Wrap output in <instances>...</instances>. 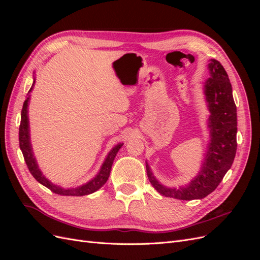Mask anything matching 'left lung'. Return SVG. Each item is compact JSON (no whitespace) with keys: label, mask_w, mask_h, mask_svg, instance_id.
I'll return each instance as SVG.
<instances>
[{"label":"left lung","mask_w":260,"mask_h":260,"mask_svg":"<svg viewBox=\"0 0 260 260\" xmlns=\"http://www.w3.org/2000/svg\"><path fill=\"white\" fill-rule=\"evenodd\" d=\"M210 78L205 83V95L210 111V144L199 176L191 183L176 190L158 183L146 165L149 182L164 196L183 201L206 198L221 182L232 166L237 153L238 118L232 85L223 66L216 59L209 62Z\"/></svg>","instance_id":"left-lung-1"}]
</instances>
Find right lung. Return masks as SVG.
<instances>
[{
	"label": "right lung",
	"mask_w": 260,
	"mask_h": 260,
	"mask_svg": "<svg viewBox=\"0 0 260 260\" xmlns=\"http://www.w3.org/2000/svg\"><path fill=\"white\" fill-rule=\"evenodd\" d=\"M34 84H35V81H34ZM34 84H32V86H34ZM32 86L30 88L29 92L32 90ZM28 100H29V98H27V100L23 102L22 109H21V119H20V125H19V146H20L23 158H25V161H26L27 167L30 171V174L34 176V178L38 181L39 183H41L42 185L50 188L53 193L58 194V195L83 196V195H88V194H91L93 192L98 191L101 186H103L106 183V181L109 177V174H111V169H112L113 161L115 159L116 154L118 153V151H119V148L121 147L122 144L117 145L116 147H114L112 149L111 153L108 154L107 158L105 159L103 166H102L99 175L93 180H91L90 182H88L82 186L77 187V188H67V190L54 185L41 174V171H40V169H39L35 157H34V154H32V148H31L30 140H29V125H28V115H27Z\"/></svg>",
	"instance_id": "add662e5"
}]
</instances>
